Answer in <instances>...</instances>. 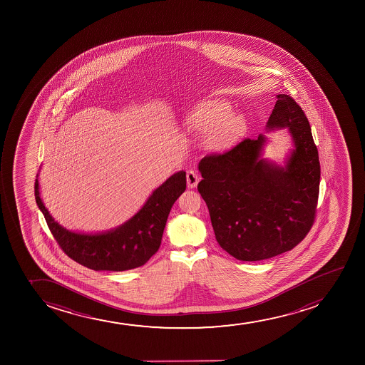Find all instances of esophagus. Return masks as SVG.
Returning a JSON list of instances; mask_svg holds the SVG:
<instances>
[{
	"label": "esophagus",
	"instance_id": "1",
	"mask_svg": "<svg viewBox=\"0 0 365 365\" xmlns=\"http://www.w3.org/2000/svg\"><path fill=\"white\" fill-rule=\"evenodd\" d=\"M200 179H201V176H200V174H198L196 170H192V169L187 170V174H186V181H187V186H189L190 189L196 187Z\"/></svg>",
	"mask_w": 365,
	"mask_h": 365
}]
</instances>
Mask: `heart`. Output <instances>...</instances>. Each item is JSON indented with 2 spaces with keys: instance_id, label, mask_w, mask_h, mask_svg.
<instances>
[{
  "instance_id": "b5f03b06",
  "label": "heart",
  "mask_w": 365,
  "mask_h": 365,
  "mask_svg": "<svg viewBox=\"0 0 365 365\" xmlns=\"http://www.w3.org/2000/svg\"><path fill=\"white\" fill-rule=\"evenodd\" d=\"M230 112V106L222 101L203 102L187 114L185 125L189 130L198 133L210 129L208 146L224 151L239 140L246 128L243 118Z\"/></svg>"
}]
</instances>
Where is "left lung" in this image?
Wrapping results in <instances>:
<instances>
[{
	"label": "left lung",
	"mask_w": 365,
	"mask_h": 365,
	"mask_svg": "<svg viewBox=\"0 0 365 365\" xmlns=\"http://www.w3.org/2000/svg\"><path fill=\"white\" fill-rule=\"evenodd\" d=\"M269 130L287 129L294 150L285 165L262 157L264 135L245 138L198 164V182L220 247L255 262L291 251L309 232L318 205L320 163L309 122L289 95H277Z\"/></svg>",
	"instance_id": "left-lung-1"
}]
</instances>
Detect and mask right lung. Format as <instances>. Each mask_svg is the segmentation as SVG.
Returning a JSON list of instances; mask_svg holds the SVG:
<instances>
[{"label":"right lung","instance_id":"right-lung-1","mask_svg":"<svg viewBox=\"0 0 365 365\" xmlns=\"http://www.w3.org/2000/svg\"><path fill=\"white\" fill-rule=\"evenodd\" d=\"M185 190L186 173L180 170L157 187L133 218L100 234L69 231L55 222L40 197L38 179L35 200L48 229L68 257L93 270L124 272L145 264L158 251L168 215Z\"/></svg>","mask_w":365,"mask_h":365}]
</instances>
